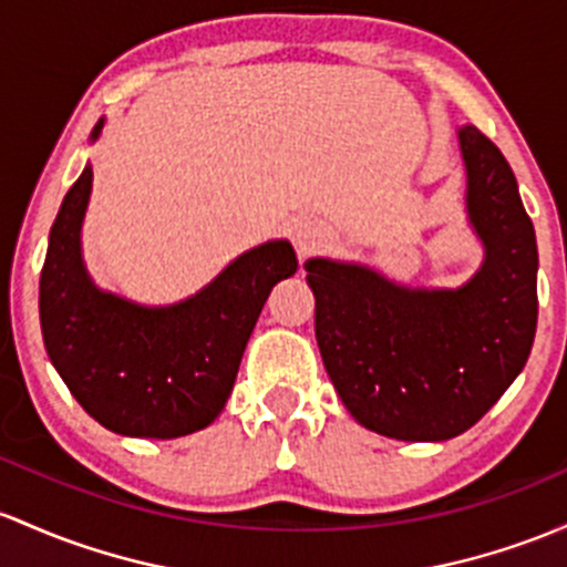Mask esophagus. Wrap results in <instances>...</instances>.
<instances>
[{
	"label": "esophagus",
	"mask_w": 567,
	"mask_h": 567,
	"mask_svg": "<svg viewBox=\"0 0 567 567\" xmlns=\"http://www.w3.org/2000/svg\"><path fill=\"white\" fill-rule=\"evenodd\" d=\"M296 247L301 255H309L315 250H320L322 245H326V231H322L320 226H315V223H301V226L296 228Z\"/></svg>",
	"instance_id": "1"
}]
</instances>
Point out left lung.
<instances>
[{
  "mask_svg": "<svg viewBox=\"0 0 567 567\" xmlns=\"http://www.w3.org/2000/svg\"><path fill=\"white\" fill-rule=\"evenodd\" d=\"M484 264L463 288L390 282L369 266L307 260L322 363L350 414L401 441L476 425L525 369L538 322V247L516 177L476 126L457 132Z\"/></svg>",
  "mask_w": 567,
  "mask_h": 567,
  "instance_id": "8db88e82",
  "label": "left lung"
}]
</instances>
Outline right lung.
I'll list each match as a JSON object with an SVG mask.
<instances>
[{"mask_svg":"<svg viewBox=\"0 0 567 567\" xmlns=\"http://www.w3.org/2000/svg\"><path fill=\"white\" fill-rule=\"evenodd\" d=\"M104 121L93 126L99 140ZM91 164L61 202L40 274L45 350L99 425L134 439H177L207 427L234 390L241 352L279 279L298 269L290 241L252 247L196 296L140 307L99 290L85 271L80 228Z\"/></svg>","mask_w":567,"mask_h":567,"instance_id":"1","label":"right lung"}]
</instances>
